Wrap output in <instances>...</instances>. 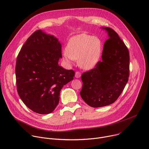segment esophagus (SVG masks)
Masks as SVG:
<instances>
[{"label": "esophagus", "mask_w": 149, "mask_h": 149, "mask_svg": "<svg viewBox=\"0 0 149 149\" xmlns=\"http://www.w3.org/2000/svg\"><path fill=\"white\" fill-rule=\"evenodd\" d=\"M81 73L79 72H75V78H80L81 77Z\"/></svg>", "instance_id": "obj_1"}]
</instances>
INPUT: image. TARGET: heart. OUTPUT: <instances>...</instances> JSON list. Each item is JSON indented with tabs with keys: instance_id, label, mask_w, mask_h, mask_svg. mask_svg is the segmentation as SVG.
Returning <instances> with one entry per match:
<instances>
[{
	"instance_id": "b5f03b06",
	"label": "heart",
	"mask_w": 149,
	"mask_h": 149,
	"mask_svg": "<svg viewBox=\"0 0 149 149\" xmlns=\"http://www.w3.org/2000/svg\"><path fill=\"white\" fill-rule=\"evenodd\" d=\"M101 51L102 43L99 38L81 33L70 39L63 56L68 64L72 65L74 60H78L81 68L90 70L99 62Z\"/></svg>"
}]
</instances>
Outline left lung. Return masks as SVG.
Returning a JSON list of instances; mask_svg holds the SVG:
<instances>
[{
    "mask_svg": "<svg viewBox=\"0 0 149 149\" xmlns=\"http://www.w3.org/2000/svg\"><path fill=\"white\" fill-rule=\"evenodd\" d=\"M109 39L104 45L102 61L81 75L80 95L90 107L97 108L114 102L123 92L129 77L130 55L118 35L111 28L101 27Z\"/></svg>",
    "mask_w": 149,
    "mask_h": 149,
    "instance_id": "1",
    "label": "left lung"
}]
</instances>
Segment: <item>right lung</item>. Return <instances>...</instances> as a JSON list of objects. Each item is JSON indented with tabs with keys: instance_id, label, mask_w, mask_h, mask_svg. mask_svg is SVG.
Returning a JSON list of instances; mask_svg holds the SVG:
<instances>
[{
	"instance_id": "obj_1",
	"label": "right lung",
	"mask_w": 149,
	"mask_h": 149,
	"mask_svg": "<svg viewBox=\"0 0 149 149\" xmlns=\"http://www.w3.org/2000/svg\"><path fill=\"white\" fill-rule=\"evenodd\" d=\"M61 44L52 35L38 30L27 39L17 57L15 68L18 94L27 107L40 114L52 113L62 87L75 72L58 65Z\"/></svg>"
}]
</instances>
